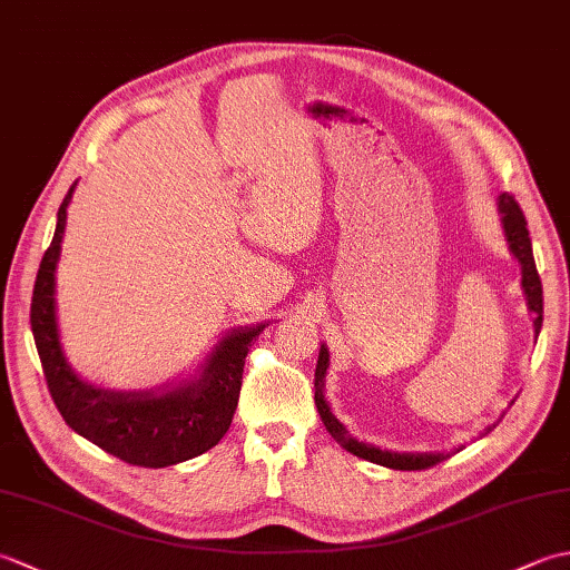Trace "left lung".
<instances>
[{"label":"left lung","mask_w":570,"mask_h":570,"mask_svg":"<svg viewBox=\"0 0 570 570\" xmlns=\"http://www.w3.org/2000/svg\"><path fill=\"white\" fill-rule=\"evenodd\" d=\"M498 213L502 220V229H504V239L510 245L512 257L522 266V292L527 296V308L534 318V335L539 337L541 333V323H543V292H541V278L537 272V262H534V252H531V239H529V229H527V220L524 213L519 208V203L510 196V193H502L498 198ZM328 365H331V355L328 347L321 345L318 353V365H316V406L325 431H328L333 439L341 443L347 453H353L362 460H370V463H377L384 468L392 470H423L431 468L435 463H441L451 453H399V451H390V448H380L372 445L365 441H357L355 435H350V431L345 429V423L337 421V416L333 414V409L325 399V374H328ZM492 426L485 429V433ZM458 451V448H453Z\"/></svg>","instance_id":"obj_1"}]
</instances>
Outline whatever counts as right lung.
Here are the masks:
<instances>
[{"mask_svg": "<svg viewBox=\"0 0 570 570\" xmlns=\"http://www.w3.org/2000/svg\"><path fill=\"white\" fill-rule=\"evenodd\" d=\"M72 184L36 274L31 333L53 402L68 426L129 465L166 468L210 451L233 423L249 345L269 323L227 331L198 370L156 390H105L70 367L56 316V269Z\"/></svg>", "mask_w": 570, "mask_h": 570, "instance_id": "add662e5", "label": "right lung"}]
</instances>
